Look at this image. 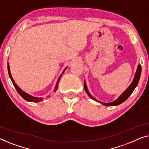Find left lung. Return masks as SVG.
<instances>
[{"instance_id": "obj_1", "label": "left lung", "mask_w": 149, "mask_h": 149, "mask_svg": "<svg viewBox=\"0 0 149 149\" xmlns=\"http://www.w3.org/2000/svg\"><path fill=\"white\" fill-rule=\"evenodd\" d=\"M140 75H141V65L139 64L137 68L136 72L134 78L132 82L131 83V84L130 85V86L127 88L125 90V91L123 92V93L121 94L120 96H119L118 98H117V100H116L115 101L112 102H110V103H104V102L98 101V100H96L95 98H94L93 96H92L91 94H90L88 91V88L86 87V85L85 81H84V89H85V91L86 92V93L88 94V95L90 97L92 98V99L95 100V101L99 102H100V103H102V104H104V105H105V106H116V105H118V104H121L122 102L125 101V100L128 98L129 96L131 95V94L133 93V91H134L135 88L137 86L138 81H139Z\"/></svg>"}]
</instances>
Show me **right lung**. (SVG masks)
<instances>
[{"label":"right lung","mask_w":149,"mask_h":149,"mask_svg":"<svg viewBox=\"0 0 149 149\" xmlns=\"http://www.w3.org/2000/svg\"><path fill=\"white\" fill-rule=\"evenodd\" d=\"M7 69H8V72H9V77H10V78H11V81H12V82H13V84L15 88V89L17 90V93H18L19 94V95H20L21 96H22V97L23 98H24L25 100H27V101H29V102H40V101H42V100H43V98L34 97V96H31V95H28V94H27V93H25L24 91H23L15 83L13 79V77H12V76H11V72H10V68H9V63H8V64H7ZM66 69H67V68H66L65 69V70H63V72H62L61 75H60L59 77H58V80H57V82H56L55 88H54V92H56V90H57V88H58V82H59V81H60L61 77V75H62L63 74L65 71L66 70Z\"/></svg>","instance_id":"right-lung-1"}]
</instances>
